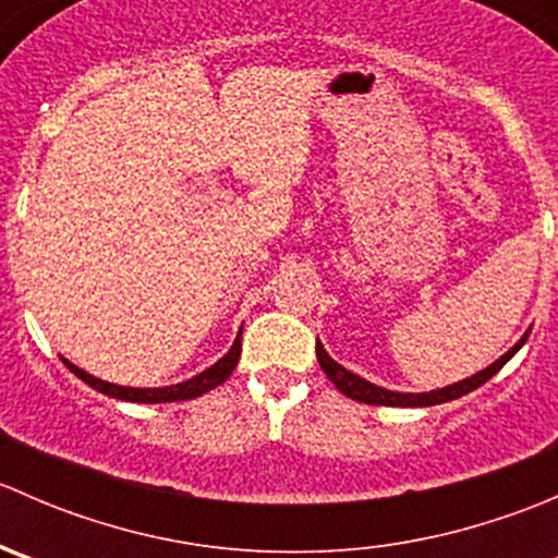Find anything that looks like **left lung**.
<instances>
[{"label":"left lung","instance_id":"left-lung-1","mask_svg":"<svg viewBox=\"0 0 558 558\" xmlns=\"http://www.w3.org/2000/svg\"><path fill=\"white\" fill-rule=\"evenodd\" d=\"M529 331L532 329L523 331L521 340L515 342L508 353H502L497 362L488 364V367L481 369V373L470 375V378L459 380V384H451L446 388H435V391H421V393L388 391V388H384V386H375V384H369V380L359 378L356 373H351V369H345L342 364H337L335 359L326 353V348L320 345V342H315V356H318V364H320V369L326 373V378L337 386V391L345 393L348 399H356V402H364V404H388V408H429V404H442V402H451V399L464 397V393L475 391L477 386H483L486 380H492L494 375H497L499 369H502L505 364H508L510 359L521 351V345L526 342Z\"/></svg>","mask_w":558,"mask_h":558}]
</instances>
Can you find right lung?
<instances>
[{"instance_id": "add662e5", "label": "right lung", "mask_w": 558, "mask_h": 558, "mask_svg": "<svg viewBox=\"0 0 558 558\" xmlns=\"http://www.w3.org/2000/svg\"><path fill=\"white\" fill-rule=\"evenodd\" d=\"M240 337H243V329L238 331V340L232 342V348H229V351L223 353V356L218 359L216 364H210V367H207L205 373L194 375V378L183 380V384L161 386V388L116 386V384H107V380L94 378V375H88L86 369L75 367V364L66 362V359H64V364L72 369V373L77 375V378L83 380V384H88L92 388H97V391H102V393H107V397H112V399H123V402H143V404L183 402V399L202 397V393H207V391H210V388L221 386L223 380H227L229 375L234 373V367H238V362H240V348H243V342H240Z\"/></svg>"}]
</instances>
